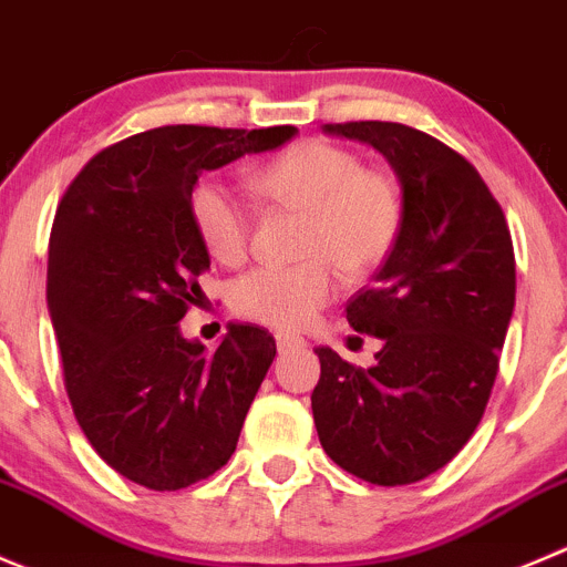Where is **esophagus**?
<instances>
[{
    "instance_id": "esophagus-1",
    "label": "esophagus",
    "mask_w": 567,
    "mask_h": 567,
    "mask_svg": "<svg viewBox=\"0 0 567 567\" xmlns=\"http://www.w3.org/2000/svg\"><path fill=\"white\" fill-rule=\"evenodd\" d=\"M307 340L299 338V334L290 332H277V349L279 351H290V349H305Z\"/></svg>"
}]
</instances>
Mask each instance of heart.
<instances>
[{"label": "heart", "instance_id": "obj_1", "mask_svg": "<svg viewBox=\"0 0 567 567\" xmlns=\"http://www.w3.org/2000/svg\"><path fill=\"white\" fill-rule=\"evenodd\" d=\"M257 196L307 213L301 266H260L233 285V307L249 321L301 329L334 296V268L349 277L373 271L401 229V196L393 179L351 150L301 141L260 166L251 177ZM188 216L207 255L240 266L249 255L251 221L244 202L216 177L194 185Z\"/></svg>", "mask_w": 567, "mask_h": 567}]
</instances>
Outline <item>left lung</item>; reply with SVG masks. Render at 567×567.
I'll use <instances>...</instances> for the list:
<instances>
[{
	"instance_id": "obj_1",
	"label": "left lung",
	"mask_w": 567,
	"mask_h": 567,
	"mask_svg": "<svg viewBox=\"0 0 567 567\" xmlns=\"http://www.w3.org/2000/svg\"><path fill=\"white\" fill-rule=\"evenodd\" d=\"M323 132L384 155L401 229L371 288L346 305L357 332L382 340L377 362L316 349L318 441L357 480L412 485L452 463L485 415L515 307L513 238L480 172L437 137L393 121Z\"/></svg>"
}]
</instances>
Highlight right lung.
I'll return each mask as SVG.
<instances>
[{
	"instance_id": "add662e5",
	"label": "right lung",
	"mask_w": 567,
	"mask_h": 567,
	"mask_svg": "<svg viewBox=\"0 0 567 567\" xmlns=\"http://www.w3.org/2000/svg\"><path fill=\"white\" fill-rule=\"evenodd\" d=\"M293 135L157 126L91 157L63 194L47 301L65 390L99 457L135 485L183 491L238 446L277 343L255 323H229L216 351L179 334L210 268L188 196L205 172Z\"/></svg>"
}]
</instances>
